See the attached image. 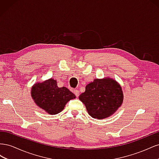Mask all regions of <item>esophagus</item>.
<instances>
[{"label": "esophagus", "mask_w": 159, "mask_h": 159, "mask_svg": "<svg viewBox=\"0 0 159 159\" xmlns=\"http://www.w3.org/2000/svg\"><path fill=\"white\" fill-rule=\"evenodd\" d=\"M74 93L76 97H78L79 95H80V92H79V91L78 89H74Z\"/></svg>", "instance_id": "obj_1"}]
</instances>
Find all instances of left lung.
Here are the masks:
<instances>
[{"instance_id": "left-lung-1", "label": "left lung", "mask_w": 159, "mask_h": 159, "mask_svg": "<svg viewBox=\"0 0 159 159\" xmlns=\"http://www.w3.org/2000/svg\"><path fill=\"white\" fill-rule=\"evenodd\" d=\"M91 117L103 119L114 114L123 102L121 86L115 80L107 77L94 79L85 86L79 96Z\"/></svg>"}]
</instances>
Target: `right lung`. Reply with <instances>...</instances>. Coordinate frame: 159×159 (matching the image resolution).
Returning a JSON list of instances; mask_svg holds the SVG:
<instances>
[{"mask_svg":"<svg viewBox=\"0 0 159 159\" xmlns=\"http://www.w3.org/2000/svg\"><path fill=\"white\" fill-rule=\"evenodd\" d=\"M31 97L37 106L50 115L60 113L75 95L66 87L58 88L56 80L50 78L37 82L31 88Z\"/></svg>","mask_w":159,"mask_h":159,"instance_id":"obj_1","label":"right lung"}]
</instances>
